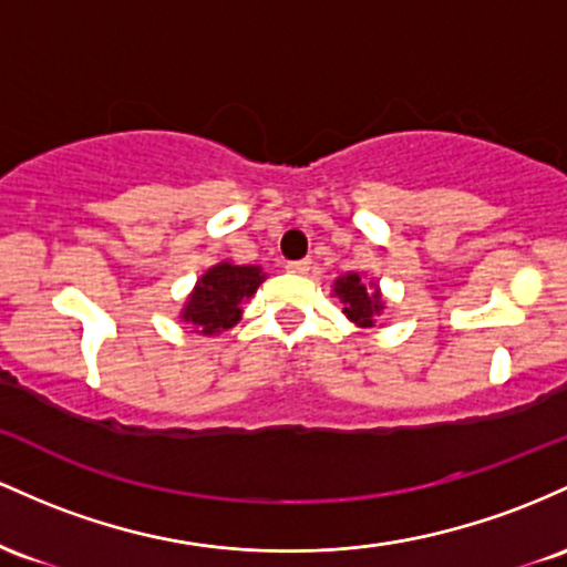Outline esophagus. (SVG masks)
Wrapping results in <instances>:
<instances>
[{
	"label": "esophagus",
	"mask_w": 567,
	"mask_h": 567,
	"mask_svg": "<svg viewBox=\"0 0 567 567\" xmlns=\"http://www.w3.org/2000/svg\"><path fill=\"white\" fill-rule=\"evenodd\" d=\"M286 270L295 272V276H305V272L310 270V262H308V259H300V262H289V265H286Z\"/></svg>",
	"instance_id": "esophagus-1"
}]
</instances>
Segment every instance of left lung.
<instances>
[{
	"label": "left lung",
	"instance_id": "obj_1",
	"mask_svg": "<svg viewBox=\"0 0 567 567\" xmlns=\"http://www.w3.org/2000/svg\"><path fill=\"white\" fill-rule=\"evenodd\" d=\"M332 295L340 300L346 308L348 321H353L355 327L369 329L378 323V318L383 316L385 310V300H383V291H380V284L367 281L361 272H346L340 276L332 286Z\"/></svg>",
	"mask_w": 567,
	"mask_h": 567
}]
</instances>
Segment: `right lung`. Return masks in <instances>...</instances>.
I'll list each match as a JSON object with an SVG mask.
<instances>
[{
	"label": "right lung",
	"mask_w": 567,
	"mask_h": 567,
	"mask_svg": "<svg viewBox=\"0 0 567 567\" xmlns=\"http://www.w3.org/2000/svg\"><path fill=\"white\" fill-rule=\"evenodd\" d=\"M265 278L259 265H235L230 259L212 265L189 291L182 308V321L203 337L227 332L240 321L244 305L257 295Z\"/></svg>",
	"instance_id": "right-lung-1"
}]
</instances>
